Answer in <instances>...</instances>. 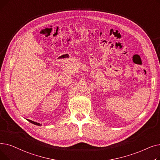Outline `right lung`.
Returning <instances> with one entry per match:
<instances>
[{"mask_svg": "<svg viewBox=\"0 0 160 160\" xmlns=\"http://www.w3.org/2000/svg\"><path fill=\"white\" fill-rule=\"evenodd\" d=\"M28 121H29V122H30L31 123H32V124H36V125H38V126H39V125H41L39 123H38V122H34V121H31V120H28Z\"/></svg>", "mask_w": 160, "mask_h": 160, "instance_id": "obj_1", "label": "right lung"}]
</instances>
